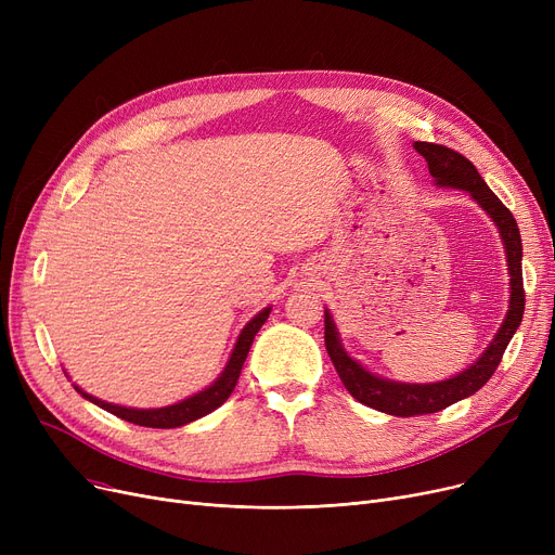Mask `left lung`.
<instances>
[{"label":"left lung","instance_id":"1","mask_svg":"<svg viewBox=\"0 0 555 555\" xmlns=\"http://www.w3.org/2000/svg\"><path fill=\"white\" fill-rule=\"evenodd\" d=\"M414 149L425 157L436 186L468 191L479 207L492 218L494 227L500 229V236L506 249V260H508V274H511V301L498 335H494V339L488 344L481 358L465 371L448 377V380L429 383V385L393 383V380H387V377L366 371L358 360H353L344 351L337 326L333 322V314L328 310L324 312L326 351L341 377L346 391L362 404L373 406L377 412H385L391 416H404V418L441 412L446 406L477 393L490 380L492 373L498 371L506 346L513 339L515 331L519 328L521 314H524L521 238H519V227L513 214L504 207L502 199L488 189V184L481 180L479 170L470 159H465L456 151L448 149V145L429 143V141H416Z\"/></svg>","mask_w":555,"mask_h":555}]
</instances>
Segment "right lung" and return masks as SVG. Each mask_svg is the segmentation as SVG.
<instances>
[{
	"label": "right lung",
	"mask_w": 555,
	"mask_h": 555,
	"mask_svg": "<svg viewBox=\"0 0 555 555\" xmlns=\"http://www.w3.org/2000/svg\"><path fill=\"white\" fill-rule=\"evenodd\" d=\"M272 308H262L251 322L241 331L236 344H233V351L229 356V362L227 366L222 369V373L218 375V380L214 385H209L204 391H197L195 396L182 400V402H175V404H168V406H159V410H134V406H121V404H112V402H105L101 398H94L90 393H85L80 387L74 385V389L85 398L90 400L94 404H99L101 410L119 416L128 423H134V425H141V427H159V429H170V427H182L186 423H193L202 416L211 414L214 410H218V406L231 396V391L236 389V383L241 377V369L245 364V358L249 353L251 348V341L256 337V333L260 331V326L266 324V319L270 317Z\"/></svg>",
	"instance_id": "1"
}]
</instances>
